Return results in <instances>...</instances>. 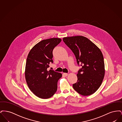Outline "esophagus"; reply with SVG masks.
I'll list each match as a JSON object with an SVG mask.
<instances>
[{
	"instance_id": "esophagus-1",
	"label": "esophagus",
	"mask_w": 122,
	"mask_h": 122,
	"mask_svg": "<svg viewBox=\"0 0 122 122\" xmlns=\"http://www.w3.org/2000/svg\"><path fill=\"white\" fill-rule=\"evenodd\" d=\"M63 75H64V76L66 77V76H68V74L66 73H64V74H63Z\"/></svg>"
}]
</instances>
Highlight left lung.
Returning <instances> with one entry per match:
<instances>
[{
    "instance_id": "8db88e82",
    "label": "left lung",
    "mask_w": 122,
    "mask_h": 122,
    "mask_svg": "<svg viewBox=\"0 0 122 122\" xmlns=\"http://www.w3.org/2000/svg\"><path fill=\"white\" fill-rule=\"evenodd\" d=\"M63 40L74 53L78 66L81 67L78 71V80L73 85V88L82 96L95 93L104 77V62L101 51L83 36L66 37Z\"/></svg>"
}]
</instances>
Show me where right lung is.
Segmentation results:
<instances>
[{
	"label": "right lung",
	"mask_w": 122,
	"mask_h": 122,
	"mask_svg": "<svg viewBox=\"0 0 122 122\" xmlns=\"http://www.w3.org/2000/svg\"><path fill=\"white\" fill-rule=\"evenodd\" d=\"M61 40L58 38L43 40L35 45L28 55L25 80L30 90L40 98H49L57 90L58 81L62 75L47 68L53 63L52 51Z\"/></svg>",
	"instance_id": "right-lung-1"
}]
</instances>
